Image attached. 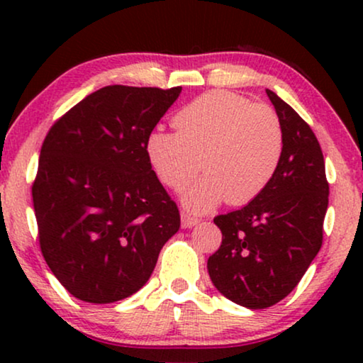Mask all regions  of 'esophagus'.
Returning a JSON list of instances; mask_svg holds the SVG:
<instances>
[{"instance_id": "esophagus-1", "label": "esophagus", "mask_w": 363, "mask_h": 363, "mask_svg": "<svg viewBox=\"0 0 363 363\" xmlns=\"http://www.w3.org/2000/svg\"><path fill=\"white\" fill-rule=\"evenodd\" d=\"M198 218L188 215V213H182V228H193L198 225Z\"/></svg>"}]
</instances>
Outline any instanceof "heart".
Returning a JSON list of instances; mask_svg holds the SVG:
<instances>
[{
	"label": "heart",
	"instance_id": "b5f03b06",
	"mask_svg": "<svg viewBox=\"0 0 363 363\" xmlns=\"http://www.w3.org/2000/svg\"><path fill=\"white\" fill-rule=\"evenodd\" d=\"M177 132L153 130L147 138L148 162L163 185L180 191L195 213L215 210L228 198L245 205L259 195L281 162L284 135L277 113L266 104L226 91H211L188 104L173 118Z\"/></svg>",
	"mask_w": 363,
	"mask_h": 363
}]
</instances>
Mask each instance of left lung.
Segmentation results:
<instances>
[{
    "label": "left lung",
    "mask_w": 363,
    "mask_h": 363,
    "mask_svg": "<svg viewBox=\"0 0 363 363\" xmlns=\"http://www.w3.org/2000/svg\"><path fill=\"white\" fill-rule=\"evenodd\" d=\"M284 147L267 186L241 210L216 216L221 246L208 272L223 296L247 309H266L299 284L322 246L329 205L324 155L312 128L274 92Z\"/></svg>",
    "instance_id": "1"
}]
</instances>
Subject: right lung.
Listing matches in <instances>:
<instances>
[{"mask_svg":"<svg viewBox=\"0 0 363 363\" xmlns=\"http://www.w3.org/2000/svg\"><path fill=\"white\" fill-rule=\"evenodd\" d=\"M182 87L107 86L44 138L33 183L39 246L74 297L108 304L135 294L180 228L152 170L147 138Z\"/></svg>","mask_w":363,"mask_h":363,"instance_id":"obj_1","label":"right lung"}]
</instances>
